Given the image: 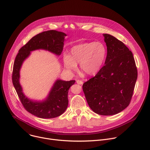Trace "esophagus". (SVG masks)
I'll return each instance as SVG.
<instances>
[{
	"instance_id": "esophagus-1",
	"label": "esophagus",
	"mask_w": 150,
	"mask_h": 150,
	"mask_svg": "<svg viewBox=\"0 0 150 150\" xmlns=\"http://www.w3.org/2000/svg\"><path fill=\"white\" fill-rule=\"evenodd\" d=\"M76 83H77L78 84L82 85V84H83V81H81V80H77V81H76Z\"/></svg>"
}]
</instances>
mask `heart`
<instances>
[{
	"label": "heart",
	"mask_w": 150,
	"mask_h": 150,
	"mask_svg": "<svg viewBox=\"0 0 150 150\" xmlns=\"http://www.w3.org/2000/svg\"><path fill=\"white\" fill-rule=\"evenodd\" d=\"M106 56L107 49L102 42H85L72 47L70 56L63 55V62L65 67L71 71H76L77 63H79L81 71L92 76L101 69Z\"/></svg>",
	"instance_id": "obj_1"
}]
</instances>
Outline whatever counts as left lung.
<instances>
[{
	"label": "left lung",
	"instance_id": "8db88e82",
	"mask_svg": "<svg viewBox=\"0 0 150 150\" xmlns=\"http://www.w3.org/2000/svg\"><path fill=\"white\" fill-rule=\"evenodd\" d=\"M107 46L104 65L82 85L87 101L96 113L111 116L129 105L138 72L133 54L113 35L103 34Z\"/></svg>",
	"mask_w": 150,
	"mask_h": 150
}]
</instances>
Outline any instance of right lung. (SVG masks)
I'll list each match as a JSON object with an SVG mask.
<instances>
[{"mask_svg": "<svg viewBox=\"0 0 150 150\" xmlns=\"http://www.w3.org/2000/svg\"><path fill=\"white\" fill-rule=\"evenodd\" d=\"M67 35L65 33L56 30L41 33L33 37L21 47L15 57L12 73L13 85L26 110L38 117L51 119L59 116L65 112L68 105V91L75 81H65L57 79L46 98L42 101L33 100L27 97L23 93L19 82L20 69L24 60L33 51L45 50L57 56L60 55Z\"/></svg>", "mask_w": 150, "mask_h": 150, "instance_id": "add662e5", "label": "right lung"}]
</instances>
